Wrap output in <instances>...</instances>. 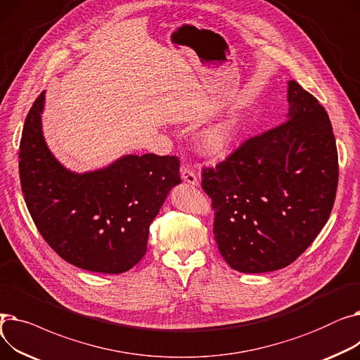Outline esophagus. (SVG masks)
I'll return each mask as SVG.
<instances>
[{
    "label": "esophagus",
    "instance_id": "esophagus-1",
    "mask_svg": "<svg viewBox=\"0 0 360 360\" xmlns=\"http://www.w3.org/2000/svg\"><path fill=\"white\" fill-rule=\"evenodd\" d=\"M181 176H182V179H184L186 184H190V185H193V186H197V185L200 184L198 176L195 175L194 170H193L190 166H188V165L182 166V169H181Z\"/></svg>",
    "mask_w": 360,
    "mask_h": 360
}]
</instances>
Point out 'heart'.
Returning <instances> with one entry per match:
<instances>
[{
  "instance_id": "obj_1",
  "label": "heart",
  "mask_w": 360,
  "mask_h": 360,
  "mask_svg": "<svg viewBox=\"0 0 360 360\" xmlns=\"http://www.w3.org/2000/svg\"><path fill=\"white\" fill-rule=\"evenodd\" d=\"M240 134V121L236 117L224 120L201 134V148L205 155L220 156L228 151Z\"/></svg>"
}]
</instances>
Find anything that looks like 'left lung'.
<instances>
[{
	"mask_svg": "<svg viewBox=\"0 0 360 360\" xmlns=\"http://www.w3.org/2000/svg\"><path fill=\"white\" fill-rule=\"evenodd\" d=\"M288 101L285 122L201 170L219 251L240 273L288 267L314 242L334 205L338 156L328 113L293 80Z\"/></svg>",
	"mask_w": 360,
	"mask_h": 360,
	"instance_id": "obj_1",
	"label": "left lung"
}]
</instances>
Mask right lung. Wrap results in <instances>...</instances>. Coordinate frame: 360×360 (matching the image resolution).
I'll list each match as a JSON object with an SVG mask.
<instances>
[{
  "instance_id": "obj_1",
  "label": "right lung",
  "mask_w": 360,
  "mask_h": 360,
  "mask_svg": "<svg viewBox=\"0 0 360 360\" xmlns=\"http://www.w3.org/2000/svg\"><path fill=\"white\" fill-rule=\"evenodd\" d=\"M44 102L45 91L27 113L18 151L29 213L67 262L94 273H124L144 257L150 223L172 186L181 184L179 159L128 155L94 172H70L44 140Z\"/></svg>"
}]
</instances>
